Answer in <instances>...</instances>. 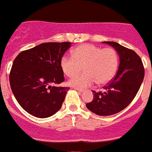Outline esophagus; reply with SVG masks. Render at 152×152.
<instances>
[{"label":"esophagus","instance_id":"34e87169","mask_svg":"<svg viewBox=\"0 0 152 152\" xmlns=\"http://www.w3.org/2000/svg\"><path fill=\"white\" fill-rule=\"evenodd\" d=\"M75 89L76 90V91H78L79 93H83V92H84V91H83V90H81V89H79V88H75Z\"/></svg>","mask_w":152,"mask_h":152}]
</instances>
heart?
I'll return each mask as SVG.
<instances>
[{
    "label": "heart",
    "instance_id": "heart-1",
    "mask_svg": "<svg viewBox=\"0 0 152 152\" xmlns=\"http://www.w3.org/2000/svg\"><path fill=\"white\" fill-rule=\"evenodd\" d=\"M60 65L66 76L84 73L69 80V85L77 88H88L96 81L98 85L108 84L116 75L119 66V56L113 48H101L92 44H84L72 51V57L64 56Z\"/></svg>",
    "mask_w": 152,
    "mask_h": 152
}]
</instances>
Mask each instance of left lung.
<instances>
[{
  "label": "left lung",
  "instance_id": "left-lung-1",
  "mask_svg": "<svg viewBox=\"0 0 152 152\" xmlns=\"http://www.w3.org/2000/svg\"><path fill=\"white\" fill-rule=\"evenodd\" d=\"M103 42L117 52L119 68L112 81L103 87V91H93L94 98L86 107L99 116H110L124 110L132 101L143 81L145 69L142 59L133 50L115 42Z\"/></svg>",
  "mask_w": 152,
  "mask_h": 152
}]
</instances>
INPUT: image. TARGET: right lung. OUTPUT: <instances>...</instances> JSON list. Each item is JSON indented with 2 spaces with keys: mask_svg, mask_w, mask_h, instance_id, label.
I'll return each instance as SVG.
<instances>
[{
  "mask_svg": "<svg viewBox=\"0 0 152 152\" xmlns=\"http://www.w3.org/2000/svg\"><path fill=\"white\" fill-rule=\"evenodd\" d=\"M72 42H46L21 52L13 62L10 84L24 110L48 118L61 109L68 88L56 87L64 80L60 61Z\"/></svg>",
  "mask_w": 152,
  "mask_h": 152,
  "instance_id": "right-lung-1",
  "label": "right lung"
}]
</instances>
